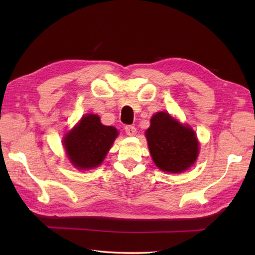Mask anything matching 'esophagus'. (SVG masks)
<instances>
[{"label": "esophagus", "mask_w": 255, "mask_h": 255, "mask_svg": "<svg viewBox=\"0 0 255 255\" xmlns=\"http://www.w3.org/2000/svg\"><path fill=\"white\" fill-rule=\"evenodd\" d=\"M125 131H126L128 136H134L137 132V129L134 126H126L125 127Z\"/></svg>", "instance_id": "34e87169"}]
</instances>
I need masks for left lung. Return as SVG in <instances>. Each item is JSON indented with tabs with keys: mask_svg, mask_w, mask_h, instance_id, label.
<instances>
[{
	"mask_svg": "<svg viewBox=\"0 0 255 255\" xmlns=\"http://www.w3.org/2000/svg\"><path fill=\"white\" fill-rule=\"evenodd\" d=\"M145 137L154 164L164 172L186 171L198 156L196 133L169 113L159 112L152 116Z\"/></svg>",
	"mask_w": 255,
	"mask_h": 255,
	"instance_id": "left-lung-1",
	"label": "left lung"
}]
</instances>
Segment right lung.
Segmentation results:
<instances>
[{"mask_svg":"<svg viewBox=\"0 0 255 255\" xmlns=\"http://www.w3.org/2000/svg\"><path fill=\"white\" fill-rule=\"evenodd\" d=\"M118 136L113 126H104L95 114L81 118L63 138L68 158L75 169L90 170L102 164Z\"/></svg>","mask_w":255,"mask_h":255,"instance_id":"1","label":"right lung"}]
</instances>
